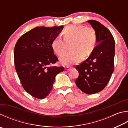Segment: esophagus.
Masks as SVG:
<instances>
[{
	"label": "esophagus",
	"instance_id": "1",
	"mask_svg": "<svg viewBox=\"0 0 128 128\" xmlns=\"http://www.w3.org/2000/svg\"><path fill=\"white\" fill-rule=\"evenodd\" d=\"M70 69H71V68H70V67H69V66H68L65 67V69H66V70H70Z\"/></svg>",
	"mask_w": 128,
	"mask_h": 128
}]
</instances>
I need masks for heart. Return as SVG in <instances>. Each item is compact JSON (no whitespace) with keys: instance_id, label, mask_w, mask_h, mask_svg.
Wrapping results in <instances>:
<instances>
[{"instance_id":"1","label":"heart","mask_w":128,"mask_h":128,"mask_svg":"<svg viewBox=\"0 0 128 128\" xmlns=\"http://www.w3.org/2000/svg\"><path fill=\"white\" fill-rule=\"evenodd\" d=\"M63 39L60 37L52 41L53 50L59 56H62L69 49L71 52L60 58V62L64 66H70L76 63L83 58L89 56L94 52L97 43V34L92 27H86L83 25H69L62 32Z\"/></svg>"}]
</instances>
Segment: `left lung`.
Segmentation results:
<instances>
[{
	"label": "left lung",
	"mask_w": 128,
	"mask_h": 128,
	"mask_svg": "<svg viewBox=\"0 0 128 128\" xmlns=\"http://www.w3.org/2000/svg\"><path fill=\"white\" fill-rule=\"evenodd\" d=\"M97 34L98 44L88 59L76 68L79 72L75 83L82 92L94 94L104 90L114 70L115 41L110 31L95 20H87Z\"/></svg>",
	"instance_id": "8db88e82"
}]
</instances>
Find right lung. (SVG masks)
Listing matches in <instances>:
<instances>
[{
    "label": "right lung",
    "mask_w": 128,
    "mask_h": 128,
    "mask_svg": "<svg viewBox=\"0 0 128 128\" xmlns=\"http://www.w3.org/2000/svg\"><path fill=\"white\" fill-rule=\"evenodd\" d=\"M62 28L36 27L23 34L16 44V72L24 90L35 98H45L52 90L55 76L64 71L63 66H52L58 61L52 43Z\"/></svg>",
    "instance_id": "obj_1"
}]
</instances>
